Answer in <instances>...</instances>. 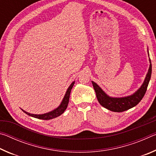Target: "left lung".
Here are the masks:
<instances>
[{
    "label": "left lung",
    "instance_id": "left-lung-1",
    "mask_svg": "<svg viewBox=\"0 0 156 156\" xmlns=\"http://www.w3.org/2000/svg\"><path fill=\"white\" fill-rule=\"evenodd\" d=\"M147 51L148 55H149V50L148 49ZM149 62L150 65L149 70H148V72L147 73L146 77H145L143 83H142L140 87L135 93L130 95V96L120 98L111 97L109 96H108V95L102 90L101 87H100L96 83H94V81H91L95 92H96L97 99L98 100L99 103L101 105L102 107L106 108V109L114 112H122L136 106V105L140 102L142 98L144 97L145 93H146L149 80L150 79H151L152 66L150 58Z\"/></svg>",
    "mask_w": 156,
    "mask_h": 156
}]
</instances>
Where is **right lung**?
I'll return each mask as SVG.
<instances>
[{"label":"right lung","instance_id":"1","mask_svg":"<svg viewBox=\"0 0 156 156\" xmlns=\"http://www.w3.org/2000/svg\"><path fill=\"white\" fill-rule=\"evenodd\" d=\"M74 83H75V81L72 82V83L70 84L69 87L67 89V91H66L65 96L63 98L61 103H60V105L56 108V109H54L53 111H51V112L43 113V114H33V113H30L25 112V111H24L22 109H22L23 112H25L26 114H27L28 115L31 116V117H34V118H38V119L50 120V119H53V118H56L58 116L62 114L65 111V109H67V105L69 103V100L71 91H72V89Z\"/></svg>","mask_w":156,"mask_h":156}]
</instances>
